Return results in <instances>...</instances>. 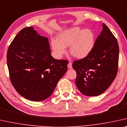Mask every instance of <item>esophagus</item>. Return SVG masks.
I'll list each match as a JSON object with an SVG mask.
<instances>
[{
    "label": "esophagus",
    "instance_id": "34e87169",
    "mask_svg": "<svg viewBox=\"0 0 127 127\" xmlns=\"http://www.w3.org/2000/svg\"><path fill=\"white\" fill-rule=\"evenodd\" d=\"M68 68L69 69H71L72 68V63L71 62H69L68 64Z\"/></svg>",
    "mask_w": 127,
    "mask_h": 127
}]
</instances>
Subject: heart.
Wrapping results in <instances>:
<instances>
[{
  "label": "heart",
  "mask_w": 127,
  "mask_h": 127,
  "mask_svg": "<svg viewBox=\"0 0 127 127\" xmlns=\"http://www.w3.org/2000/svg\"><path fill=\"white\" fill-rule=\"evenodd\" d=\"M51 47L55 56L62 58L66 54V47L73 56L83 59L91 52L95 44V35L91 30L74 27L60 33L58 39L51 40Z\"/></svg>",
  "instance_id": "heart-1"
}]
</instances>
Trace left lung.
Here are the masks:
<instances>
[{"label":"left lung","instance_id":"1","mask_svg":"<svg viewBox=\"0 0 127 127\" xmlns=\"http://www.w3.org/2000/svg\"><path fill=\"white\" fill-rule=\"evenodd\" d=\"M119 56L118 41L103 23V30L90 54L73 62L72 67L77 74L75 83L81 93L96 96L105 92L116 76Z\"/></svg>","mask_w":127,"mask_h":127}]
</instances>
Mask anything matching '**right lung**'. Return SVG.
Wrapping results in <instances>:
<instances>
[{
    "mask_svg": "<svg viewBox=\"0 0 127 127\" xmlns=\"http://www.w3.org/2000/svg\"><path fill=\"white\" fill-rule=\"evenodd\" d=\"M7 61L12 86L23 97L34 101L51 95L68 64L52 57L48 38L32 27L17 34L8 47Z\"/></svg>",
    "mask_w": 127,
    "mask_h": 127,
    "instance_id": "add662e5",
    "label": "right lung"
}]
</instances>
